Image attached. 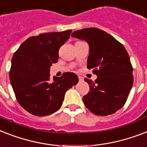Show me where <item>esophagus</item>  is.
I'll return each mask as SVG.
<instances>
[{"label":"esophagus","instance_id":"obj_1","mask_svg":"<svg viewBox=\"0 0 147 147\" xmlns=\"http://www.w3.org/2000/svg\"><path fill=\"white\" fill-rule=\"evenodd\" d=\"M78 78H79V80H80V81H82V80H83V77H80V76H79V77H78Z\"/></svg>","mask_w":147,"mask_h":147}]
</instances>
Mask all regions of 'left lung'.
<instances>
[{
    "instance_id": "left-lung-1",
    "label": "left lung",
    "mask_w": 147,
    "mask_h": 147,
    "mask_svg": "<svg viewBox=\"0 0 147 147\" xmlns=\"http://www.w3.org/2000/svg\"><path fill=\"white\" fill-rule=\"evenodd\" d=\"M90 46L87 68L97 76L85 78L90 92L83 97L85 106L96 115L114 114L124 106L134 83L133 67L124 45L106 32L86 28L72 33Z\"/></svg>"
}]
</instances>
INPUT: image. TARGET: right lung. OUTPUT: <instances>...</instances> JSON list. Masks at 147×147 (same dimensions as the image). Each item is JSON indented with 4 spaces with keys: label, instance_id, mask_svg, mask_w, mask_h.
<instances>
[{
    "label": "right lung",
    "instance_id": "1",
    "mask_svg": "<svg viewBox=\"0 0 147 147\" xmlns=\"http://www.w3.org/2000/svg\"><path fill=\"white\" fill-rule=\"evenodd\" d=\"M71 30L42 33L23 42L13 54L10 80L19 104L32 115L46 116L61 108L65 92L78 83L74 73L50 80V67L57 62L60 48Z\"/></svg>",
    "mask_w": 147,
    "mask_h": 147
}]
</instances>
